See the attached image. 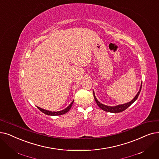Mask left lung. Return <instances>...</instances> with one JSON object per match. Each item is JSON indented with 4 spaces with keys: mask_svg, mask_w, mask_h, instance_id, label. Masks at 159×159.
Returning <instances> with one entry per match:
<instances>
[{
    "mask_svg": "<svg viewBox=\"0 0 159 159\" xmlns=\"http://www.w3.org/2000/svg\"><path fill=\"white\" fill-rule=\"evenodd\" d=\"M141 89H142V84H141V86H140V90L139 92H138L137 95L134 97V98L130 102H129L127 103H125V104H123V105H118V106H115V107H109V106H107V105H102L101 104V103L98 101V99H97V98H95V95L94 94V92H93V96H94V99H95V101L97 103V105H98L99 106V107L103 110H105V111L106 112H112V113H118V112H121L123 111H124V110H126L129 107H130L131 105L133 104V103L137 99L138 97H139L140 93V91H141Z\"/></svg>",
    "mask_w": 159,
    "mask_h": 159,
    "instance_id": "left-lung-1",
    "label": "left lung"
}]
</instances>
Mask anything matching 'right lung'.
Listing matches in <instances>:
<instances>
[{
	"instance_id": "add662e5",
	"label": "right lung",
	"mask_w": 159,
	"mask_h": 159,
	"mask_svg": "<svg viewBox=\"0 0 159 159\" xmlns=\"http://www.w3.org/2000/svg\"><path fill=\"white\" fill-rule=\"evenodd\" d=\"M73 101L66 109H64L63 110H61V111H59V112H51V111H49V110H44V109L41 108H39L38 107H37V108L40 110L41 112H42L43 113H44V114H45L47 115H49V116H59V115H62V114H64L67 113L69 111V110L71 109V108L72 107V105H73Z\"/></svg>"
}]
</instances>
